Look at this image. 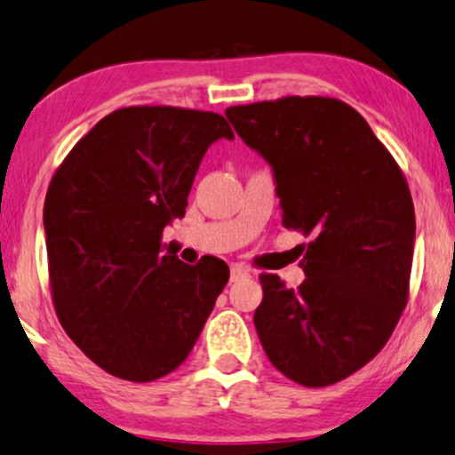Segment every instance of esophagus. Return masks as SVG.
Returning <instances> with one entry per match:
<instances>
[{
    "label": "esophagus",
    "mask_w": 455,
    "mask_h": 455,
    "mask_svg": "<svg viewBox=\"0 0 455 455\" xmlns=\"http://www.w3.org/2000/svg\"><path fill=\"white\" fill-rule=\"evenodd\" d=\"M247 276H251V272L243 268V266H233L231 268V283H237L241 278H247Z\"/></svg>",
    "instance_id": "1"
}]
</instances>
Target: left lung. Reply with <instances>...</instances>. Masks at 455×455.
Masks as SVG:
<instances>
[{"instance_id":"left-lung-1","label":"left lung","mask_w":455,"mask_h":455,"mask_svg":"<svg viewBox=\"0 0 455 455\" xmlns=\"http://www.w3.org/2000/svg\"><path fill=\"white\" fill-rule=\"evenodd\" d=\"M224 114L270 164L284 227L312 235L299 289L259 276V343L295 383L343 380L385 347L408 301L416 241L408 183L366 120L339 100L283 97Z\"/></svg>"}]
</instances>
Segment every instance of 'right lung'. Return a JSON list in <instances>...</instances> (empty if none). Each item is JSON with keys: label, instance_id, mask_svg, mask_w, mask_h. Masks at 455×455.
Returning <instances> with one entry per match:
<instances>
[{"label": "right lung", "instance_id": "obj_1", "mask_svg": "<svg viewBox=\"0 0 455 455\" xmlns=\"http://www.w3.org/2000/svg\"><path fill=\"white\" fill-rule=\"evenodd\" d=\"M218 139H235L220 114L123 108L53 174L44 205L53 306L114 377L149 383L183 364L228 281L222 259L189 266L162 243Z\"/></svg>", "mask_w": 455, "mask_h": 455}]
</instances>
